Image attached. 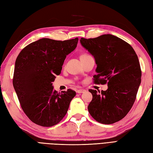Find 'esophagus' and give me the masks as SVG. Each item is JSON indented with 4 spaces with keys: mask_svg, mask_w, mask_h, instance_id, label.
<instances>
[{
    "mask_svg": "<svg viewBox=\"0 0 153 153\" xmlns=\"http://www.w3.org/2000/svg\"><path fill=\"white\" fill-rule=\"evenodd\" d=\"M78 93H84V92H85V89H78V90H77V91H76Z\"/></svg>",
    "mask_w": 153,
    "mask_h": 153,
    "instance_id": "34e87169",
    "label": "esophagus"
}]
</instances>
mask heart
Listing matches in <instances>:
<instances>
[{"label":"heart","mask_w":153,"mask_h":153,"mask_svg":"<svg viewBox=\"0 0 153 153\" xmlns=\"http://www.w3.org/2000/svg\"><path fill=\"white\" fill-rule=\"evenodd\" d=\"M84 55H85V54H84Z\"/></svg>","instance_id":"b5f03b06"}]
</instances>
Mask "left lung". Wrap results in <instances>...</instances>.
<instances>
[{
  "label": "left lung",
  "mask_w": 153,
  "mask_h": 153,
  "mask_svg": "<svg viewBox=\"0 0 153 153\" xmlns=\"http://www.w3.org/2000/svg\"><path fill=\"white\" fill-rule=\"evenodd\" d=\"M82 46L95 59V84H105L106 91L89 89L93 99L88 105L91 117L99 123L111 124L124 118L137 97L142 71L138 58L126 41L113 35L81 38Z\"/></svg>",
  "instance_id": "obj_1"
}]
</instances>
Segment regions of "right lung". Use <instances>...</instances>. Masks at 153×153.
<instances>
[{"label":"right lung","instance_id":"right-lung-1","mask_svg":"<svg viewBox=\"0 0 153 153\" xmlns=\"http://www.w3.org/2000/svg\"><path fill=\"white\" fill-rule=\"evenodd\" d=\"M78 41V38L64 41L41 39L27 45L16 58L14 89L24 113L37 125L51 127L59 123L76 95L72 89L58 93L52 82Z\"/></svg>","mask_w":153,"mask_h":153}]
</instances>
